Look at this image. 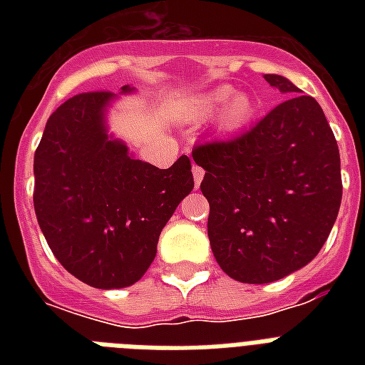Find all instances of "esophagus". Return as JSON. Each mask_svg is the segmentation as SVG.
Masks as SVG:
<instances>
[{
    "label": "esophagus",
    "mask_w": 365,
    "mask_h": 365,
    "mask_svg": "<svg viewBox=\"0 0 365 365\" xmlns=\"http://www.w3.org/2000/svg\"><path fill=\"white\" fill-rule=\"evenodd\" d=\"M202 178H205V170L200 168V166L193 165V180L197 185H200V182H202Z\"/></svg>",
    "instance_id": "34e87169"
}]
</instances>
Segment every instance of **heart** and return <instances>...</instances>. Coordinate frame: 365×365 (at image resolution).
Wrapping results in <instances>:
<instances>
[{
  "mask_svg": "<svg viewBox=\"0 0 365 365\" xmlns=\"http://www.w3.org/2000/svg\"><path fill=\"white\" fill-rule=\"evenodd\" d=\"M231 96H233V87H229V85L214 88L195 100L193 113L197 117H206L225 103L217 115V125L223 130H237L250 121V117L254 113V104L244 94H235L233 99L230 98Z\"/></svg>",
  "mask_w": 365,
  "mask_h": 365,
  "instance_id": "1",
  "label": "heart"
}]
</instances>
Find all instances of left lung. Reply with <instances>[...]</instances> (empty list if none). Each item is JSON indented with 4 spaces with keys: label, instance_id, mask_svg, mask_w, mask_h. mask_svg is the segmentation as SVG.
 I'll return each mask as SVG.
<instances>
[{
    "label": "left lung",
    "instance_id": "left-lung-1",
    "mask_svg": "<svg viewBox=\"0 0 365 365\" xmlns=\"http://www.w3.org/2000/svg\"><path fill=\"white\" fill-rule=\"evenodd\" d=\"M265 81L295 96L240 136L193 148L206 170L214 257L246 284L274 282L314 259L343 197L339 148L320 104L286 77Z\"/></svg>",
    "mask_w": 365,
    "mask_h": 365
}]
</instances>
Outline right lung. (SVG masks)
Masks as SVG:
<instances>
[{"label":"right lung","instance_id":"obj_1","mask_svg":"<svg viewBox=\"0 0 365 365\" xmlns=\"http://www.w3.org/2000/svg\"><path fill=\"white\" fill-rule=\"evenodd\" d=\"M111 96L93 91L66 100L48 117L34 157V206L48 248L66 271L100 289L143 277L160 231L195 185L187 155L160 170L108 138Z\"/></svg>","mask_w":365,"mask_h":365}]
</instances>
